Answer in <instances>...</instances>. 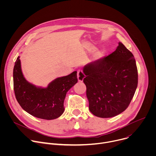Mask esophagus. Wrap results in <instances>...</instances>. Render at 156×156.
<instances>
[{"instance_id": "obj_1", "label": "esophagus", "mask_w": 156, "mask_h": 156, "mask_svg": "<svg viewBox=\"0 0 156 156\" xmlns=\"http://www.w3.org/2000/svg\"><path fill=\"white\" fill-rule=\"evenodd\" d=\"M77 77H78V80L79 82H82L83 81V79L85 77L84 74L82 72V70H78L77 72Z\"/></svg>"}]
</instances>
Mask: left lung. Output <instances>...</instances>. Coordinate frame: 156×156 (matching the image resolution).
<instances>
[{
    "instance_id": "left-lung-1",
    "label": "left lung",
    "mask_w": 156,
    "mask_h": 156,
    "mask_svg": "<svg viewBox=\"0 0 156 156\" xmlns=\"http://www.w3.org/2000/svg\"><path fill=\"white\" fill-rule=\"evenodd\" d=\"M83 72L93 115L110 118L126 109L138 86V70L134 56L122 42L112 54L84 66Z\"/></svg>"
}]
</instances>
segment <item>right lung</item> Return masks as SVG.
<instances>
[{
	"mask_svg": "<svg viewBox=\"0 0 156 156\" xmlns=\"http://www.w3.org/2000/svg\"><path fill=\"white\" fill-rule=\"evenodd\" d=\"M76 71L57 78L46 88L36 87L28 82L21 69L20 57L13 68V90L16 99L30 115L44 120L59 117L64 112L63 102L66 93L77 82Z\"/></svg>",
	"mask_w": 156,
	"mask_h": 156,
	"instance_id": "1",
	"label": "right lung"
}]
</instances>
